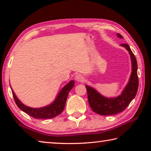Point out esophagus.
I'll return each instance as SVG.
<instances>
[{
  "mask_svg": "<svg viewBox=\"0 0 151 151\" xmlns=\"http://www.w3.org/2000/svg\"><path fill=\"white\" fill-rule=\"evenodd\" d=\"M75 80L78 82H83L84 81V77L81 75H76L75 76Z\"/></svg>",
  "mask_w": 151,
  "mask_h": 151,
  "instance_id": "obj_1",
  "label": "esophagus"
}]
</instances>
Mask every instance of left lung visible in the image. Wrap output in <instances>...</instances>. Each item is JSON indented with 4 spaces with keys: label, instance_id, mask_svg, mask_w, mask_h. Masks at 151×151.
Segmentation results:
<instances>
[{
    "label": "left lung",
    "instance_id": "obj_1",
    "mask_svg": "<svg viewBox=\"0 0 151 151\" xmlns=\"http://www.w3.org/2000/svg\"><path fill=\"white\" fill-rule=\"evenodd\" d=\"M120 39L122 36L117 33ZM121 47L125 48L129 52L131 60L132 71L127 85L120 95L114 97H106L99 93L95 88L85 85L87 91L88 101L91 108L96 113L101 115H112L121 112L129 106L135 97L139 87V79L137 75V62L131 48L127 44H121Z\"/></svg>",
    "mask_w": 151,
    "mask_h": 151
}]
</instances>
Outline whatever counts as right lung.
Listing matches in <instances>:
<instances>
[{"instance_id": "1", "label": "right lung", "mask_w": 151, "mask_h": 151, "mask_svg": "<svg viewBox=\"0 0 151 151\" xmlns=\"http://www.w3.org/2000/svg\"><path fill=\"white\" fill-rule=\"evenodd\" d=\"M75 85V81H70L62 88L59 93L57 94V97L50 104L47 106L39 107V108H33L25 105L20 101L19 98L15 94L14 92L11 88L12 93V95L14 99L15 103H16L18 107L24 112L25 113L31 116L35 119H52L58 116L63 112L64 108L65 106L66 101L67 99L68 94L70 91L74 87Z\"/></svg>"}]
</instances>
